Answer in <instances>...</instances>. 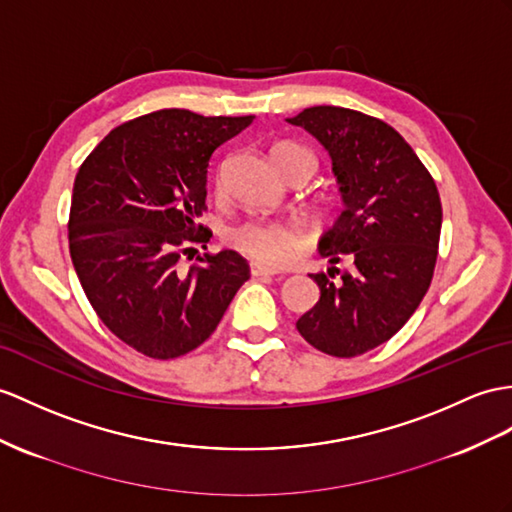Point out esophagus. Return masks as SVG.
I'll use <instances>...</instances> for the list:
<instances>
[{"label":"esophagus","instance_id":"1","mask_svg":"<svg viewBox=\"0 0 512 512\" xmlns=\"http://www.w3.org/2000/svg\"><path fill=\"white\" fill-rule=\"evenodd\" d=\"M249 271H252V276L254 278H265V276H278V269H273V267H267V265H263V263H252L249 265Z\"/></svg>","mask_w":512,"mask_h":512}]
</instances>
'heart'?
<instances>
[{
  "label": "heart",
  "instance_id": "1",
  "mask_svg": "<svg viewBox=\"0 0 512 512\" xmlns=\"http://www.w3.org/2000/svg\"><path fill=\"white\" fill-rule=\"evenodd\" d=\"M289 156H306L315 162L313 154L304 147L293 143H280L273 147V160H282ZM230 243L245 256L258 260L269 267H282L302 249L304 232L291 226V223L271 221V219H252L236 226L230 234Z\"/></svg>",
  "mask_w": 512,
  "mask_h": 512
}]
</instances>
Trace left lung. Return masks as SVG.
I'll use <instances>...</instances> for the list:
<instances>
[{"label":"left lung","instance_id":"obj_1","mask_svg":"<svg viewBox=\"0 0 512 512\" xmlns=\"http://www.w3.org/2000/svg\"><path fill=\"white\" fill-rule=\"evenodd\" d=\"M286 121L326 149L343 199L319 239L330 267L308 273L321 297L297 330L323 354H365L389 341L428 291L443 221L439 191L413 147L376 117L315 106ZM343 255L355 260L350 272L335 269Z\"/></svg>","mask_w":512,"mask_h":512}]
</instances>
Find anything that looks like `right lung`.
Returning <instances> with one entry per match:
<instances>
[{
	"label": "right lung",
	"instance_id": "1",
	"mask_svg": "<svg viewBox=\"0 0 512 512\" xmlns=\"http://www.w3.org/2000/svg\"><path fill=\"white\" fill-rule=\"evenodd\" d=\"M254 117H202L167 108L112 130L73 182L69 252L104 326L149 358H178L215 332L249 280L234 249L182 254L213 234L197 226L215 149Z\"/></svg>",
	"mask_w": 512,
	"mask_h": 512
}]
</instances>
